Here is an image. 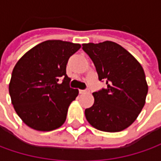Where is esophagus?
<instances>
[{
  "label": "esophagus",
  "instance_id": "1",
  "mask_svg": "<svg viewBox=\"0 0 161 161\" xmlns=\"http://www.w3.org/2000/svg\"><path fill=\"white\" fill-rule=\"evenodd\" d=\"M80 94H84V93H87V92H90V90H80Z\"/></svg>",
  "mask_w": 161,
  "mask_h": 161
}]
</instances>
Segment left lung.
Returning <instances> with one entry per match:
<instances>
[{
    "instance_id": "1",
    "label": "left lung",
    "mask_w": 161,
    "mask_h": 161,
    "mask_svg": "<svg viewBox=\"0 0 161 161\" xmlns=\"http://www.w3.org/2000/svg\"><path fill=\"white\" fill-rule=\"evenodd\" d=\"M82 49L107 88L93 93L94 104L85 116L94 128L115 133L129 127L144 107L148 85L140 63L120 45L105 41L83 44Z\"/></svg>"
}]
</instances>
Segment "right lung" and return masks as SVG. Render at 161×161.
<instances>
[{
    "mask_svg": "<svg viewBox=\"0 0 161 161\" xmlns=\"http://www.w3.org/2000/svg\"><path fill=\"white\" fill-rule=\"evenodd\" d=\"M80 48V44L47 40L31 48L16 64L9 96L16 113L28 126L48 132L64 125L69 106L79 94L69 86L66 65Z\"/></svg>",
    "mask_w": 161,
    "mask_h": 161,
    "instance_id": "add662e5",
    "label": "right lung"
}]
</instances>
